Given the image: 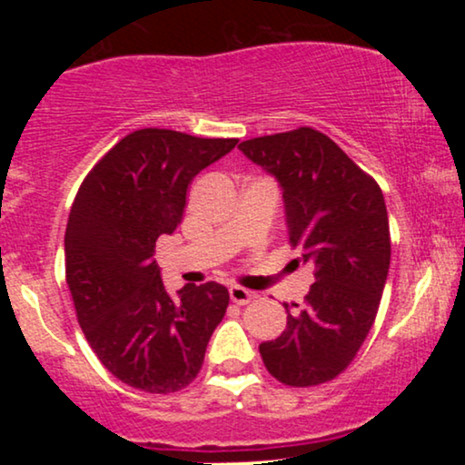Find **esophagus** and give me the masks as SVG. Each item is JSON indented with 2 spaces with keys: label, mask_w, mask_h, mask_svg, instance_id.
<instances>
[{
  "label": "esophagus",
  "mask_w": 465,
  "mask_h": 465,
  "mask_svg": "<svg viewBox=\"0 0 465 465\" xmlns=\"http://www.w3.org/2000/svg\"><path fill=\"white\" fill-rule=\"evenodd\" d=\"M229 300H232L233 303H238V306H244V303L255 300V292L247 291V288H242V286H232L229 288Z\"/></svg>",
  "instance_id": "obj_1"
}]
</instances>
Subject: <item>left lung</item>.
<instances>
[{
  "mask_svg": "<svg viewBox=\"0 0 465 465\" xmlns=\"http://www.w3.org/2000/svg\"><path fill=\"white\" fill-rule=\"evenodd\" d=\"M280 181L295 262L314 264L303 306L284 303L286 330L260 345L264 367L291 387L332 381L370 334L385 288L391 238L385 196L323 133L295 131L240 143Z\"/></svg>",
  "mask_w": 465,
  "mask_h": 465,
  "instance_id": "1",
  "label": "left lung"
}]
</instances>
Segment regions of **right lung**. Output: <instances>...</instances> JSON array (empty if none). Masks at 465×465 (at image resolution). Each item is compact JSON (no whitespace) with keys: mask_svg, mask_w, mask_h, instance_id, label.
<instances>
[{"mask_svg":"<svg viewBox=\"0 0 465 465\" xmlns=\"http://www.w3.org/2000/svg\"><path fill=\"white\" fill-rule=\"evenodd\" d=\"M238 140L168 129L122 137L80 183L65 229V277L89 345L117 381L174 393L201 371L229 292L216 282L165 291L154 242L183 218L192 179Z\"/></svg>","mask_w":465,"mask_h":465,"instance_id":"1","label":"right lung"}]
</instances>
